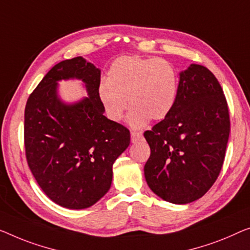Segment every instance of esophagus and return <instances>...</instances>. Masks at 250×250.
Segmentation results:
<instances>
[{
  "label": "esophagus",
  "instance_id": "obj_1",
  "mask_svg": "<svg viewBox=\"0 0 250 250\" xmlns=\"http://www.w3.org/2000/svg\"><path fill=\"white\" fill-rule=\"evenodd\" d=\"M130 136H131V141L133 144H136L143 139V133L139 131H131L130 132Z\"/></svg>",
  "mask_w": 250,
  "mask_h": 250
}]
</instances>
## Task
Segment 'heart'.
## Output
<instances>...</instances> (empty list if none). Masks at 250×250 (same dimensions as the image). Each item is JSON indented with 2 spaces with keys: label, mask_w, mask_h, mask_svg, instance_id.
<instances>
[{
  "label": "heart",
  "mask_w": 250,
  "mask_h": 250,
  "mask_svg": "<svg viewBox=\"0 0 250 250\" xmlns=\"http://www.w3.org/2000/svg\"><path fill=\"white\" fill-rule=\"evenodd\" d=\"M177 95L176 69L162 58L119 57L111 64L106 81L99 86V98L106 117L120 121L130 106L126 121L132 128H143L150 119L161 121L168 117Z\"/></svg>",
  "instance_id": "obj_1"
}]
</instances>
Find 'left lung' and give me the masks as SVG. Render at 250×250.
<instances>
[{
	"label": "left lung",
	"mask_w": 250,
	"mask_h": 250,
	"mask_svg": "<svg viewBox=\"0 0 250 250\" xmlns=\"http://www.w3.org/2000/svg\"><path fill=\"white\" fill-rule=\"evenodd\" d=\"M229 132L218 80L207 67L191 64L180 73L172 112L144 133L150 147L144 172L151 191L174 204L202 197L220 173Z\"/></svg>",
	"instance_id": "8db88e82"
}]
</instances>
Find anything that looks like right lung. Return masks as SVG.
<instances>
[{"mask_svg":"<svg viewBox=\"0 0 250 250\" xmlns=\"http://www.w3.org/2000/svg\"><path fill=\"white\" fill-rule=\"evenodd\" d=\"M78 79L88 96L72 104L58 82ZM101 70L83 57L66 59L48 72L24 110V147L37 183L58 206L92 207L112 183V166L128 148L130 132L104 115L99 98Z\"/></svg>","mask_w":250,"mask_h":250,"instance_id":"add662e5","label":"right lung"}]
</instances>
